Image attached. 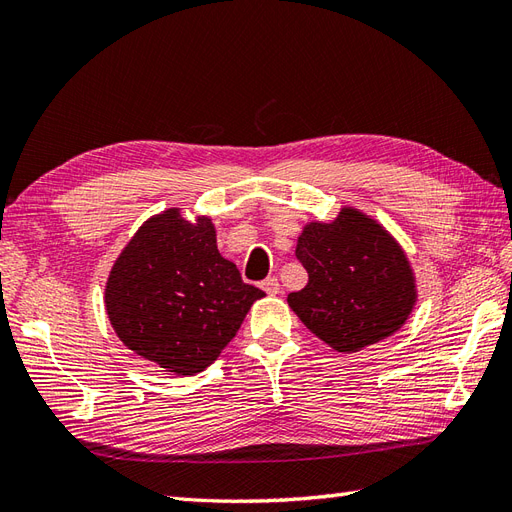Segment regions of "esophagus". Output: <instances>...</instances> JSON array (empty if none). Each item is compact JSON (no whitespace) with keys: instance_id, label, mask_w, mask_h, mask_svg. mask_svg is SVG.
<instances>
[{"instance_id":"obj_1","label":"esophagus","mask_w":512,"mask_h":512,"mask_svg":"<svg viewBox=\"0 0 512 512\" xmlns=\"http://www.w3.org/2000/svg\"><path fill=\"white\" fill-rule=\"evenodd\" d=\"M260 288L265 290L267 294H271V297H275V294H280V282H277V277H267V280H262Z\"/></svg>"}]
</instances>
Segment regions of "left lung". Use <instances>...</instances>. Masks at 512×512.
Listing matches in <instances>:
<instances>
[{
	"instance_id": "obj_1",
	"label": "left lung",
	"mask_w": 512,
	"mask_h": 512,
	"mask_svg": "<svg viewBox=\"0 0 512 512\" xmlns=\"http://www.w3.org/2000/svg\"><path fill=\"white\" fill-rule=\"evenodd\" d=\"M307 286L288 294L305 327L337 352H359L404 327L416 280L401 245L374 218L342 207L333 222H309L297 241Z\"/></svg>"
}]
</instances>
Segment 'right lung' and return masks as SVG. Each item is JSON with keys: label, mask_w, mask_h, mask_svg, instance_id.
<instances>
[{"label": "right lung", "mask_w": 512, "mask_h": 512, "mask_svg": "<svg viewBox=\"0 0 512 512\" xmlns=\"http://www.w3.org/2000/svg\"><path fill=\"white\" fill-rule=\"evenodd\" d=\"M262 297L218 252L211 218L190 222L177 207L136 230L104 288L123 346L177 376H194L218 359Z\"/></svg>", "instance_id": "right-lung-1"}]
</instances>
